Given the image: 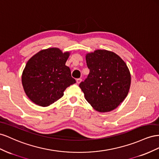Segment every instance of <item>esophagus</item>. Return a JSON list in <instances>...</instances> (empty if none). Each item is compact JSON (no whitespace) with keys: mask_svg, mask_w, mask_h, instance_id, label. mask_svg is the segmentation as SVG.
Returning <instances> with one entry per match:
<instances>
[{"mask_svg":"<svg viewBox=\"0 0 159 159\" xmlns=\"http://www.w3.org/2000/svg\"><path fill=\"white\" fill-rule=\"evenodd\" d=\"M81 81H82V79H76V83L78 84H79L81 82Z\"/></svg>","mask_w":159,"mask_h":159,"instance_id":"esophagus-1","label":"esophagus"}]
</instances>
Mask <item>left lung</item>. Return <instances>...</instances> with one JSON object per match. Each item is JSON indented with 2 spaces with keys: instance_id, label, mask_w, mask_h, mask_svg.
I'll return each mask as SVG.
<instances>
[{
  "instance_id": "1",
  "label": "left lung",
  "mask_w": 159,
  "mask_h": 159,
  "mask_svg": "<svg viewBox=\"0 0 159 159\" xmlns=\"http://www.w3.org/2000/svg\"><path fill=\"white\" fill-rule=\"evenodd\" d=\"M89 74L79 87L95 110H114L124 101L130 85V75L126 63L115 53L97 50L86 56Z\"/></svg>"
}]
</instances>
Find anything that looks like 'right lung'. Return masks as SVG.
Segmentation results:
<instances>
[{"instance_id":"1","label":"right lung","mask_w":159,"mask_h":159,"mask_svg":"<svg viewBox=\"0 0 159 159\" xmlns=\"http://www.w3.org/2000/svg\"><path fill=\"white\" fill-rule=\"evenodd\" d=\"M69 52L57 48L40 51L27 62L22 83L31 101L47 107L61 98L65 89L76 83L70 69L65 65Z\"/></svg>"}]
</instances>
